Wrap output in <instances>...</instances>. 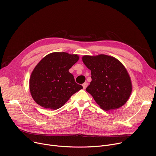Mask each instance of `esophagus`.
<instances>
[{
    "label": "esophagus",
    "instance_id": "34e87169",
    "mask_svg": "<svg viewBox=\"0 0 156 156\" xmlns=\"http://www.w3.org/2000/svg\"><path fill=\"white\" fill-rule=\"evenodd\" d=\"M87 85H88V83H84L82 85V86H83V89H85V88H87Z\"/></svg>",
    "mask_w": 156,
    "mask_h": 156
}]
</instances>
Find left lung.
<instances>
[{"instance_id":"1","label":"left lung","mask_w":156,"mask_h":156,"mask_svg":"<svg viewBox=\"0 0 156 156\" xmlns=\"http://www.w3.org/2000/svg\"><path fill=\"white\" fill-rule=\"evenodd\" d=\"M82 61L91 71L92 81L86 90L105 111L121 108L132 93L130 77L122 64L104 54L84 55Z\"/></svg>"}]
</instances>
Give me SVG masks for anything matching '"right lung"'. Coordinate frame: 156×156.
<instances>
[{
    "mask_svg": "<svg viewBox=\"0 0 156 156\" xmlns=\"http://www.w3.org/2000/svg\"><path fill=\"white\" fill-rule=\"evenodd\" d=\"M78 59L77 54L53 52L38 63L30 76V90L38 105L45 109H59L83 88L69 72Z\"/></svg>",
    "mask_w": 156,
    "mask_h": 156,
    "instance_id": "add662e5",
    "label": "right lung"
}]
</instances>
